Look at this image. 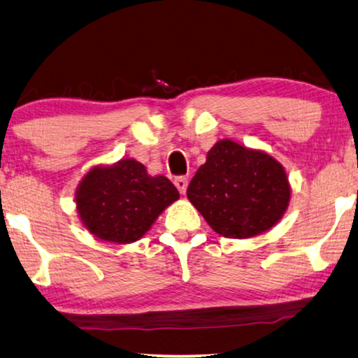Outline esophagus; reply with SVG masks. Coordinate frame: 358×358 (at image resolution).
I'll return each instance as SVG.
<instances>
[{"label":"esophagus","instance_id":"1","mask_svg":"<svg viewBox=\"0 0 358 358\" xmlns=\"http://www.w3.org/2000/svg\"><path fill=\"white\" fill-rule=\"evenodd\" d=\"M174 184H176V187H178L179 192L184 195L185 190H187L189 180H187V178H176V179H174Z\"/></svg>","mask_w":358,"mask_h":358}]
</instances>
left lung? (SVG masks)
<instances>
[{"mask_svg": "<svg viewBox=\"0 0 358 358\" xmlns=\"http://www.w3.org/2000/svg\"><path fill=\"white\" fill-rule=\"evenodd\" d=\"M283 166L266 151L220 140L187 187V199L224 238L257 236L280 222L290 202Z\"/></svg>", "mask_w": 358, "mask_h": 358, "instance_id": "left-lung-1", "label": "left lung"}]
</instances>
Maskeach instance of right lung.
<instances>
[{
	"label": "right lung",
	"instance_id": "right-lung-1",
	"mask_svg": "<svg viewBox=\"0 0 358 358\" xmlns=\"http://www.w3.org/2000/svg\"><path fill=\"white\" fill-rule=\"evenodd\" d=\"M81 223L102 241L129 244L143 236L166 207L179 199L164 176H150L135 159L94 166L76 189Z\"/></svg>",
	"mask_w": 358,
	"mask_h": 358
}]
</instances>
